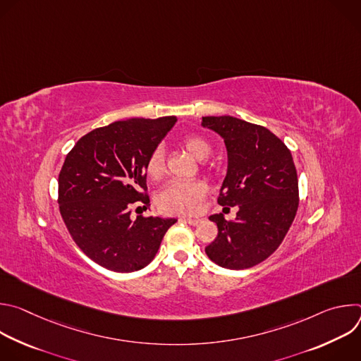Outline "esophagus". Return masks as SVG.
Masks as SVG:
<instances>
[{"instance_id": "1", "label": "esophagus", "mask_w": 361, "mask_h": 361, "mask_svg": "<svg viewBox=\"0 0 361 361\" xmlns=\"http://www.w3.org/2000/svg\"><path fill=\"white\" fill-rule=\"evenodd\" d=\"M181 220L185 221V223H188L190 226H197V224L201 221L200 219H191V217H181Z\"/></svg>"}]
</instances>
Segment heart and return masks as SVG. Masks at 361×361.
I'll return each mask as SVG.
<instances>
[{"label":"heart","mask_w":361,"mask_h":361,"mask_svg":"<svg viewBox=\"0 0 361 361\" xmlns=\"http://www.w3.org/2000/svg\"><path fill=\"white\" fill-rule=\"evenodd\" d=\"M184 147L197 160L210 156L212 147L201 137L191 135L184 140ZM145 173L152 180H159L164 173V152L161 147L154 149L145 163ZM207 194V184L201 180H174L159 194V207L166 213L194 214L200 210L201 201Z\"/></svg>","instance_id":"b5f03b06"}]
</instances>
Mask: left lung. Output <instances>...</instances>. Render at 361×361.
<instances>
[{
    "mask_svg": "<svg viewBox=\"0 0 361 361\" xmlns=\"http://www.w3.org/2000/svg\"><path fill=\"white\" fill-rule=\"evenodd\" d=\"M227 149V174L219 204L235 207L227 221L213 214L219 235L205 247L220 267L243 270L266 260L284 240L298 207V180L290 149L266 127L221 116L202 117Z\"/></svg>",
    "mask_w": 361,
    "mask_h": 361,
    "instance_id": "8db88e82",
    "label": "left lung"
}]
</instances>
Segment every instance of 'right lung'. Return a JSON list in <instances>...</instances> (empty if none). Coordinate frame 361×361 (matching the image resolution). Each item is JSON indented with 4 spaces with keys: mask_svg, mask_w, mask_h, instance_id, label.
<instances>
[{
    "mask_svg": "<svg viewBox=\"0 0 361 361\" xmlns=\"http://www.w3.org/2000/svg\"><path fill=\"white\" fill-rule=\"evenodd\" d=\"M177 117L128 118L95 128L68 152L59 176L61 217L81 251L116 273L144 269L176 219H131L148 205L145 163Z\"/></svg>",
    "mask_w": 361,
    "mask_h": 361,
    "instance_id": "1",
    "label": "right lung"
}]
</instances>
